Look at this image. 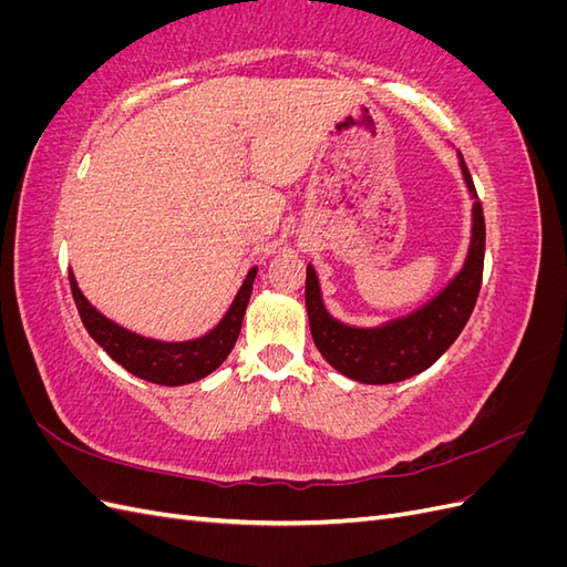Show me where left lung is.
Instances as JSON below:
<instances>
[{
	"label": "left lung",
	"mask_w": 567,
	"mask_h": 567,
	"mask_svg": "<svg viewBox=\"0 0 567 567\" xmlns=\"http://www.w3.org/2000/svg\"><path fill=\"white\" fill-rule=\"evenodd\" d=\"M463 182L473 198L471 244L463 267L419 310L381 326H350L326 310L321 286L312 265H307L305 305L317 350L336 371L367 385H388L411 379L450 350L475 307L485 262V215L477 200L471 173L458 153Z\"/></svg>",
	"instance_id": "8db88e82"
}]
</instances>
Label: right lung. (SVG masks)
<instances>
[{
  "instance_id": "obj_1",
  "label": "right lung",
  "mask_w": 567,
  "mask_h": 567,
  "mask_svg": "<svg viewBox=\"0 0 567 567\" xmlns=\"http://www.w3.org/2000/svg\"><path fill=\"white\" fill-rule=\"evenodd\" d=\"M255 277L257 267H250L236 298L229 305L227 315L219 319L215 329H210L200 338L167 342L134 333L125 329V326L109 319L106 315H101L96 307L84 298L75 281L73 269H68L73 300L78 305L80 319L87 333L109 352L111 359H115L120 367L127 369L136 379L173 388L205 379V375L213 373L229 357V352L236 346L238 333H241V323L252 293Z\"/></svg>"
}]
</instances>
